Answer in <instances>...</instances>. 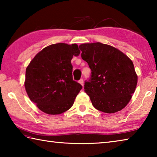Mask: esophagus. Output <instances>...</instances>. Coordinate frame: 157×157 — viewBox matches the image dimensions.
<instances>
[{"instance_id":"obj_1","label":"esophagus","mask_w":157,"mask_h":157,"mask_svg":"<svg viewBox=\"0 0 157 157\" xmlns=\"http://www.w3.org/2000/svg\"><path fill=\"white\" fill-rule=\"evenodd\" d=\"M79 83L82 86H83L84 85V80H83V79H79Z\"/></svg>"}]
</instances>
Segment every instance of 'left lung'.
<instances>
[{"label":"left lung","mask_w":157,"mask_h":157,"mask_svg":"<svg viewBox=\"0 0 157 157\" xmlns=\"http://www.w3.org/2000/svg\"><path fill=\"white\" fill-rule=\"evenodd\" d=\"M82 59L91 70L84 91L96 109L116 113L128 104L138 76L132 61L121 50L100 42L79 45Z\"/></svg>","instance_id":"1"}]
</instances>
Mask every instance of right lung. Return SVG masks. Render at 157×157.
I'll return each instance as SVG.
<instances>
[{
	"label": "right lung",
	"instance_id": "1",
	"mask_svg": "<svg viewBox=\"0 0 157 157\" xmlns=\"http://www.w3.org/2000/svg\"><path fill=\"white\" fill-rule=\"evenodd\" d=\"M79 53L75 44H52L37 53L26 68L25 91L43 112L57 115L73 106L82 86L73 79L71 62Z\"/></svg>",
	"mask_w": 157,
	"mask_h": 157
}]
</instances>
